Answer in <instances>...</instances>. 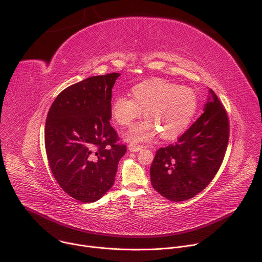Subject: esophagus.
Segmentation results:
<instances>
[{
    "label": "esophagus",
    "mask_w": 262,
    "mask_h": 262,
    "mask_svg": "<svg viewBox=\"0 0 262 262\" xmlns=\"http://www.w3.org/2000/svg\"><path fill=\"white\" fill-rule=\"evenodd\" d=\"M142 148H143V146H140V145H134V144L128 145V150L132 152H138L141 150Z\"/></svg>",
    "instance_id": "1"
}]
</instances>
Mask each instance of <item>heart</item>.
<instances>
[{
	"label": "heart",
	"instance_id": "1",
	"mask_svg": "<svg viewBox=\"0 0 262 262\" xmlns=\"http://www.w3.org/2000/svg\"><path fill=\"white\" fill-rule=\"evenodd\" d=\"M132 99L117 96L111 102V115L120 125L128 126L140 118L146 120L133 125L125 134L128 142H147L160 133L164 140L180 136L192 121L198 106L196 93L161 79L142 82L130 90Z\"/></svg>",
	"mask_w": 262,
	"mask_h": 262
}]
</instances>
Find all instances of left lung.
Wrapping results in <instances>:
<instances>
[{"label": "left lung", "mask_w": 262, "mask_h": 262, "mask_svg": "<svg viewBox=\"0 0 262 262\" xmlns=\"http://www.w3.org/2000/svg\"><path fill=\"white\" fill-rule=\"evenodd\" d=\"M203 111L177 142L159 149L151 164V184L170 201L188 200L204 190L225 156L228 116L211 89Z\"/></svg>", "instance_id": "1"}]
</instances>
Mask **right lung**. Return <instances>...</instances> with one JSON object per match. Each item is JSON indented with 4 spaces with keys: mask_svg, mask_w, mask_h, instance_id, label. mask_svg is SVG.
<instances>
[{
    "mask_svg": "<svg viewBox=\"0 0 262 262\" xmlns=\"http://www.w3.org/2000/svg\"><path fill=\"white\" fill-rule=\"evenodd\" d=\"M119 77L113 72L67 87L48 113L45 142L52 173L66 194L84 203L113 186L126 152L110 124L112 88Z\"/></svg>",
    "mask_w": 262,
    "mask_h": 262,
    "instance_id": "add662e5",
    "label": "right lung"
}]
</instances>
